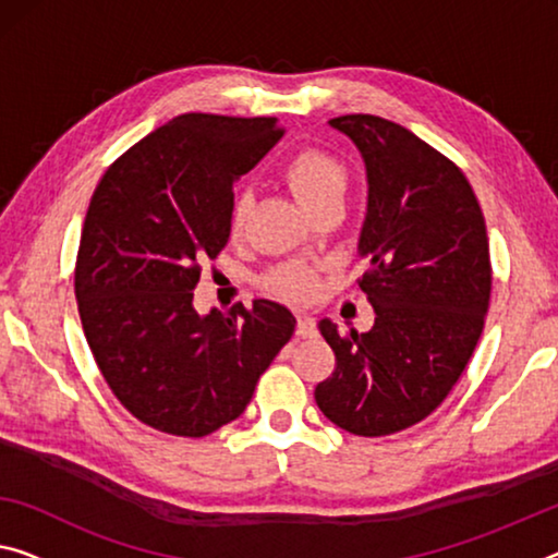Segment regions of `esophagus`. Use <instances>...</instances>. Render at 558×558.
<instances>
[{"label": "esophagus", "instance_id": "34e87169", "mask_svg": "<svg viewBox=\"0 0 558 558\" xmlns=\"http://www.w3.org/2000/svg\"><path fill=\"white\" fill-rule=\"evenodd\" d=\"M296 337H316V322L312 316L306 314L296 316Z\"/></svg>", "mask_w": 558, "mask_h": 558}]
</instances>
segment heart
<instances>
[{"label": "heart", "mask_w": 558, "mask_h": 558, "mask_svg": "<svg viewBox=\"0 0 558 558\" xmlns=\"http://www.w3.org/2000/svg\"><path fill=\"white\" fill-rule=\"evenodd\" d=\"M281 177H284L291 194L296 196V202L302 204L308 214L327 207V204L344 199L347 186H349L347 167L341 165L333 154L316 147L299 149L294 157L287 161L284 169H281ZM250 207L252 204H250V194L246 192H239L234 199H231V207H229L231 234H239V231L244 229L246 217H250ZM267 287L274 291V294L294 299V302H304V299L312 296L316 287H319V277H316L314 264L289 262L269 271Z\"/></svg>", "instance_id": "obj_1"}]
</instances>
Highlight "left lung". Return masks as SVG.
I'll return each instance as SVG.
<instances>
[{
    "label": "left lung",
    "instance_id": "8db88e82",
    "mask_svg": "<svg viewBox=\"0 0 558 558\" xmlns=\"http://www.w3.org/2000/svg\"><path fill=\"white\" fill-rule=\"evenodd\" d=\"M329 124L366 167L359 287L376 319L364 333L319 322L337 366L314 399L344 432L387 436L432 414L474 354L492 296L486 225L464 171L401 124L374 114Z\"/></svg>",
    "mask_w": 558,
    "mask_h": 558
}]
</instances>
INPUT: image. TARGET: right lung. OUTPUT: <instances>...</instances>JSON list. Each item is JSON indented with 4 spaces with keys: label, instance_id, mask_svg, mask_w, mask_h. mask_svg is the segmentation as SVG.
I'll list each match as a JSON object with an SVG mask.
<instances>
[{
    "label": "right lung",
    "instance_id": "obj_1",
    "mask_svg": "<svg viewBox=\"0 0 558 558\" xmlns=\"http://www.w3.org/2000/svg\"><path fill=\"white\" fill-rule=\"evenodd\" d=\"M274 117L179 114L111 165L92 194L74 269L84 337L132 416L207 436L242 414L294 333L287 306L199 316V262L229 242L231 184L281 140Z\"/></svg>",
    "mask_w": 558,
    "mask_h": 558
}]
</instances>
